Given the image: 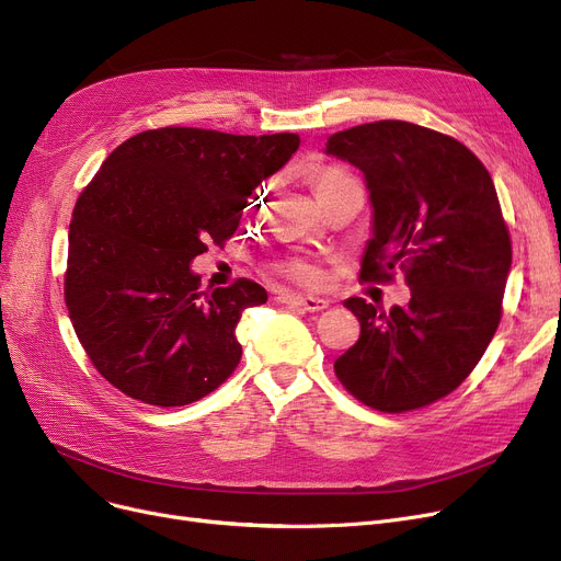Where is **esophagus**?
Returning a JSON list of instances; mask_svg holds the SVG:
<instances>
[{"label":"esophagus","instance_id":"esophagus-1","mask_svg":"<svg viewBox=\"0 0 561 561\" xmlns=\"http://www.w3.org/2000/svg\"><path fill=\"white\" fill-rule=\"evenodd\" d=\"M282 305L286 307H293V309H300V311H307V313H316V311H322L328 309V300L322 298H313V296H300V293H284V296L277 298Z\"/></svg>","mask_w":561,"mask_h":561}]
</instances>
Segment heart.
<instances>
[{
	"label": "heart",
	"instance_id": "heart-1",
	"mask_svg": "<svg viewBox=\"0 0 561 561\" xmlns=\"http://www.w3.org/2000/svg\"><path fill=\"white\" fill-rule=\"evenodd\" d=\"M282 273L293 277V279H300V282L313 279V275H316V271L311 268L307 261H288V263L282 265Z\"/></svg>",
	"mask_w": 561,
	"mask_h": 561
}]
</instances>
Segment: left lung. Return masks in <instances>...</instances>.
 Listing matches in <instances>:
<instances>
[{
  "instance_id": "obj_1",
  "label": "left lung",
  "mask_w": 561,
  "mask_h": 561,
  "mask_svg": "<svg viewBox=\"0 0 561 561\" xmlns=\"http://www.w3.org/2000/svg\"><path fill=\"white\" fill-rule=\"evenodd\" d=\"M325 154L359 168L370 193L362 279L402 271L411 288L391 311L343 302L362 334L334 362L336 377L373 409H421L470 375L503 316L512 241L493 180L459 140L402 121L336 131Z\"/></svg>"
}]
</instances>
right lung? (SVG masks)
Segmentation results:
<instances>
[{"label": "right lung", "mask_w": 561, "mask_h": 561, "mask_svg": "<svg viewBox=\"0 0 561 561\" xmlns=\"http://www.w3.org/2000/svg\"><path fill=\"white\" fill-rule=\"evenodd\" d=\"M298 147V134L163 127L106 157L72 211L66 305L108 385L145 404L182 407L239 366L236 325L268 293L252 279L199 290L191 261L231 239L248 197Z\"/></svg>", "instance_id": "1"}]
</instances>
